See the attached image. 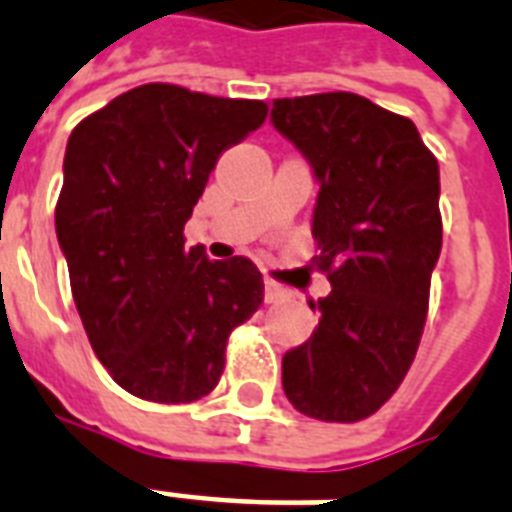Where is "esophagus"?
Listing matches in <instances>:
<instances>
[{
    "mask_svg": "<svg viewBox=\"0 0 512 512\" xmlns=\"http://www.w3.org/2000/svg\"><path fill=\"white\" fill-rule=\"evenodd\" d=\"M289 295L287 287H281V284H276V281H265V303H279V300H284V297Z\"/></svg>",
    "mask_w": 512,
    "mask_h": 512,
    "instance_id": "34e87169",
    "label": "esophagus"
}]
</instances>
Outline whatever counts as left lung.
Masks as SVG:
<instances>
[{"instance_id": "left-lung-1", "label": "left lung", "mask_w": 512, "mask_h": 512, "mask_svg": "<svg viewBox=\"0 0 512 512\" xmlns=\"http://www.w3.org/2000/svg\"><path fill=\"white\" fill-rule=\"evenodd\" d=\"M273 127L319 180L313 263L332 292L313 335L281 358L297 412L324 422L374 414L409 372L441 255L438 162L412 119L353 92L279 98Z\"/></svg>"}]
</instances>
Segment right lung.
Instances as JSON below:
<instances>
[{
  "label": "right lung",
  "instance_id": "obj_1",
  "mask_svg": "<svg viewBox=\"0 0 512 512\" xmlns=\"http://www.w3.org/2000/svg\"><path fill=\"white\" fill-rule=\"evenodd\" d=\"M268 116L263 100L143 84L76 124L55 231L76 311L127 393L191 404L215 390L225 345L263 303L247 257L209 260L183 228L225 148Z\"/></svg>",
  "mask_w": 512,
  "mask_h": 512
}]
</instances>
